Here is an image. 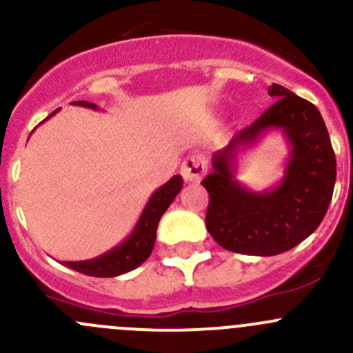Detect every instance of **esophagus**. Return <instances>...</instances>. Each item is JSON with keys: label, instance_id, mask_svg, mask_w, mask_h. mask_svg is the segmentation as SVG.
<instances>
[{"label": "esophagus", "instance_id": "34e87169", "mask_svg": "<svg viewBox=\"0 0 353 353\" xmlns=\"http://www.w3.org/2000/svg\"><path fill=\"white\" fill-rule=\"evenodd\" d=\"M206 169H208V165H206L205 155L193 154L184 159L183 165H181V174H183L186 183H199L206 174Z\"/></svg>", "mask_w": 353, "mask_h": 353}]
</instances>
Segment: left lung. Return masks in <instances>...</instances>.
Instances as JSON below:
<instances>
[{
  "label": "left lung",
  "mask_w": 353,
  "mask_h": 353,
  "mask_svg": "<svg viewBox=\"0 0 353 353\" xmlns=\"http://www.w3.org/2000/svg\"><path fill=\"white\" fill-rule=\"evenodd\" d=\"M273 105L212 155L201 181L210 194L206 229L223 249L275 256L307 239L325 219L336 181V159L318 108L282 85L268 88ZM272 129L286 137L291 154L284 177L254 192L236 181V155Z\"/></svg>",
  "instance_id": "obj_1"
}]
</instances>
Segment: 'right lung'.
Segmentation results:
<instances>
[{
	"instance_id": "obj_1",
	"label": "right lung",
	"mask_w": 353,
	"mask_h": 353,
	"mask_svg": "<svg viewBox=\"0 0 353 353\" xmlns=\"http://www.w3.org/2000/svg\"><path fill=\"white\" fill-rule=\"evenodd\" d=\"M71 104L81 105V108H90L94 110L99 109L97 105L87 101H77L71 102ZM58 110L59 109H56L54 112L49 114L46 119L54 116ZM181 188H183V177L177 174V176L170 177L163 186H160L159 190L154 191V194H152L148 203L145 205L133 232L119 245H116V248H112L110 251L104 252V254L97 256L94 259H85V261H63V265L74 270V272L83 273V275L101 276V279L119 276L123 273L138 268L152 254V249H154L157 237V227H159L160 219H162L165 210L170 206V203L174 201V198L179 194Z\"/></svg>"
}]
</instances>
